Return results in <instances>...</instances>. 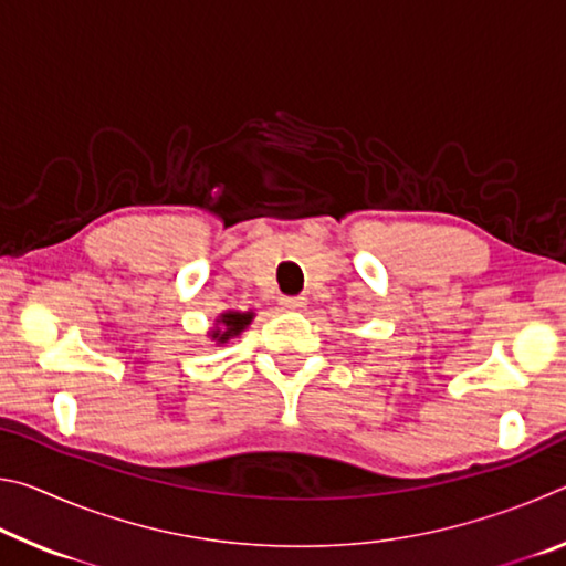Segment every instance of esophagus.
Instances as JSON below:
<instances>
[{
	"label": "esophagus",
	"mask_w": 566,
	"mask_h": 566,
	"mask_svg": "<svg viewBox=\"0 0 566 566\" xmlns=\"http://www.w3.org/2000/svg\"><path fill=\"white\" fill-rule=\"evenodd\" d=\"M280 304H282V310L296 312V310H302V306L306 304V300H304V296H282Z\"/></svg>",
	"instance_id": "esophagus-1"
}]
</instances>
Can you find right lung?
<instances>
[{
  "mask_svg": "<svg viewBox=\"0 0 566 566\" xmlns=\"http://www.w3.org/2000/svg\"><path fill=\"white\" fill-rule=\"evenodd\" d=\"M252 317H254L252 312H247V314H242V312H227V314H222V317L217 319L219 324H222V327H217L212 332V339L227 342L229 337H237V334L242 332L249 322H252Z\"/></svg>",
  "mask_w": 566,
  "mask_h": 566,
  "instance_id": "1",
  "label": "right lung"
}]
</instances>
